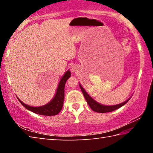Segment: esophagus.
Returning <instances> with one entry per match:
<instances>
[{
  "mask_svg": "<svg viewBox=\"0 0 153 153\" xmlns=\"http://www.w3.org/2000/svg\"><path fill=\"white\" fill-rule=\"evenodd\" d=\"M71 72H76V71H77V67L76 65H71Z\"/></svg>",
  "mask_w": 153,
  "mask_h": 153,
  "instance_id": "obj_1",
  "label": "esophagus"
}]
</instances>
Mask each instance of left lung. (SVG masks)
I'll list each match as a JSON object with an SVG mask.
<instances>
[{"label": "left lung", "instance_id": "8db88e82", "mask_svg": "<svg viewBox=\"0 0 153 153\" xmlns=\"http://www.w3.org/2000/svg\"><path fill=\"white\" fill-rule=\"evenodd\" d=\"M79 85L80 88H81V90H82L83 94H84L85 98H86L87 103L90 106V107L92 108V110H93L94 111H95V112H97V113H108V112H111V111H115L116 109H118L119 108L121 107L122 106L126 104V103L129 101V100L130 99V98H129V99L127 100L126 101L121 103V104L116 105H112V106L102 105L101 104H100V103L97 102L96 100L93 99L92 97H90L89 94L86 92V90L84 89V88H83L80 84H79Z\"/></svg>", "mask_w": 153, "mask_h": 153}]
</instances>
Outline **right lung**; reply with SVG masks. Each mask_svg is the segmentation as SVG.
Returning <instances> with one entry per match:
<instances>
[{"mask_svg": "<svg viewBox=\"0 0 153 153\" xmlns=\"http://www.w3.org/2000/svg\"><path fill=\"white\" fill-rule=\"evenodd\" d=\"M71 76V72L69 70L67 71L64 76L62 77L61 81L59 82L57 90H56V94L53 100L51 102H49L48 104H46L42 107H31V106L25 105V103L23 102L22 100H20L19 98L18 100L22 103V105L24 106L27 109L32 111L33 113H35L38 115H46V116H51V115H56L60 112L62 109L63 105V100H64V88L65 85L67 80L69 79V77Z\"/></svg>", "mask_w": 153, "mask_h": 153, "instance_id": "right-lung-1", "label": "right lung"}]
</instances>
